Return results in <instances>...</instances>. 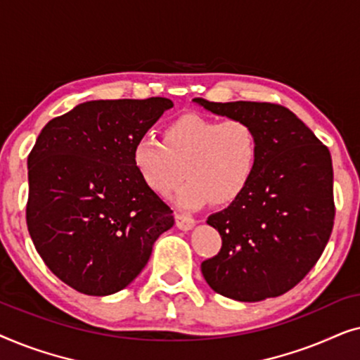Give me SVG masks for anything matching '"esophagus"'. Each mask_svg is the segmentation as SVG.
Masks as SVG:
<instances>
[{"instance_id": "esophagus-1", "label": "esophagus", "mask_w": 360, "mask_h": 360, "mask_svg": "<svg viewBox=\"0 0 360 360\" xmlns=\"http://www.w3.org/2000/svg\"><path fill=\"white\" fill-rule=\"evenodd\" d=\"M175 221H176V226H179L181 231H188L195 226V219L191 218V216L184 214V213H176Z\"/></svg>"}]
</instances>
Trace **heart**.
<instances>
[{
    "instance_id": "heart-1",
    "label": "heart",
    "mask_w": 360,
    "mask_h": 360,
    "mask_svg": "<svg viewBox=\"0 0 360 360\" xmlns=\"http://www.w3.org/2000/svg\"><path fill=\"white\" fill-rule=\"evenodd\" d=\"M259 155V134L248 121L198 112L167 122L162 141L144 134L132 146V165L155 195L169 196L184 175L188 179L176 193L185 210L236 203L252 184Z\"/></svg>"
}]
</instances>
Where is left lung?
Listing matches in <instances>:
<instances>
[{
  "instance_id": "left-lung-1",
  "label": "left lung",
  "mask_w": 360,
  "mask_h": 360,
  "mask_svg": "<svg viewBox=\"0 0 360 360\" xmlns=\"http://www.w3.org/2000/svg\"><path fill=\"white\" fill-rule=\"evenodd\" d=\"M193 101L257 131L259 165L248 191L208 224L223 239L201 262L211 288L238 302L280 297L316 265L333 233V162L328 147L275 103Z\"/></svg>"
}]
</instances>
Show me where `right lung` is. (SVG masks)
Wrapping results in <instances>:
<instances>
[{
  "label": "right lung",
  "instance_id": "obj_1",
  "mask_svg": "<svg viewBox=\"0 0 360 360\" xmlns=\"http://www.w3.org/2000/svg\"><path fill=\"white\" fill-rule=\"evenodd\" d=\"M169 98L86 101L53 117L27 157V229L44 264L77 292L105 297L146 267L174 211L132 165V146Z\"/></svg>",
  "mask_w": 360,
  "mask_h": 360
}]
</instances>
